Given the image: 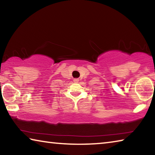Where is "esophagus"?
I'll return each instance as SVG.
<instances>
[{
	"instance_id": "1",
	"label": "esophagus",
	"mask_w": 155,
	"mask_h": 155,
	"mask_svg": "<svg viewBox=\"0 0 155 155\" xmlns=\"http://www.w3.org/2000/svg\"><path fill=\"white\" fill-rule=\"evenodd\" d=\"M73 81H74V82H75V83H78V81H79V79H78V78H74Z\"/></svg>"
}]
</instances>
